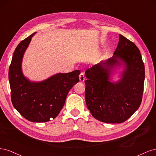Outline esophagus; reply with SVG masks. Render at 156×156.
<instances>
[{
	"instance_id": "1",
	"label": "esophagus",
	"mask_w": 156,
	"mask_h": 156,
	"mask_svg": "<svg viewBox=\"0 0 156 156\" xmlns=\"http://www.w3.org/2000/svg\"><path fill=\"white\" fill-rule=\"evenodd\" d=\"M84 79H85V78H84V73L81 72V73H80V75H79V80H80V81H81V82H84Z\"/></svg>"
}]
</instances>
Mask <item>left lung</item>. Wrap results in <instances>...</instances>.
Wrapping results in <instances>:
<instances>
[{
  "mask_svg": "<svg viewBox=\"0 0 156 156\" xmlns=\"http://www.w3.org/2000/svg\"><path fill=\"white\" fill-rule=\"evenodd\" d=\"M122 66L121 79L112 81L114 70ZM85 100L88 110L99 121L122 123L133 115L142 101L145 77L140 51L119 34L112 57L102 60L85 72Z\"/></svg>",
  "mask_w": 156,
  "mask_h": 156,
  "instance_id": "8db88e82",
  "label": "left lung"
}]
</instances>
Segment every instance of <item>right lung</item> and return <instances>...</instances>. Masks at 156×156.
I'll return each mask as SVG.
<instances>
[{
  "label": "right lung",
  "instance_id": "right-lung-1",
  "mask_svg": "<svg viewBox=\"0 0 156 156\" xmlns=\"http://www.w3.org/2000/svg\"><path fill=\"white\" fill-rule=\"evenodd\" d=\"M33 33L21 41L14 51L9 68V82L14 108L30 122H45L58 116L69 90L79 81L80 70L58 73L40 82L30 81L23 75L22 60Z\"/></svg>",
  "mask_w": 156,
  "mask_h": 156
}]
</instances>
